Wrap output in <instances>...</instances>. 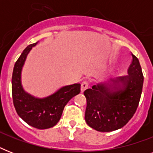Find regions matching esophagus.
Segmentation results:
<instances>
[{
  "mask_svg": "<svg viewBox=\"0 0 153 153\" xmlns=\"http://www.w3.org/2000/svg\"><path fill=\"white\" fill-rule=\"evenodd\" d=\"M89 86V83L87 81H83L81 83V91L82 92H83L86 90V89L88 88Z\"/></svg>",
  "mask_w": 153,
  "mask_h": 153,
  "instance_id": "obj_1",
  "label": "esophagus"
}]
</instances>
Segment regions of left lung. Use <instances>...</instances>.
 <instances>
[{
	"label": "left lung",
	"mask_w": 153,
	"mask_h": 153,
	"mask_svg": "<svg viewBox=\"0 0 153 153\" xmlns=\"http://www.w3.org/2000/svg\"><path fill=\"white\" fill-rule=\"evenodd\" d=\"M128 74L112 80L115 86H93L84 91L86 98L85 120L90 127L99 132H111L122 128L137 111L142 92L144 76L139 60L132 54Z\"/></svg>",
	"instance_id": "obj_1"
}]
</instances>
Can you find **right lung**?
Instances as JSON below:
<instances>
[{
    "label": "right lung",
    "instance_id": "obj_1",
    "mask_svg": "<svg viewBox=\"0 0 153 153\" xmlns=\"http://www.w3.org/2000/svg\"><path fill=\"white\" fill-rule=\"evenodd\" d=\"M37 43L30 44L23 51L13 68L12 94L17 114L29 126L39 129L51 128L59 121L65 105L80 93L79 83L64 86L52 95L39 99L25 92L20 83V73L27 55Z\"/></svg>",
    "mask_w": 153,
    "mask_h": 153
}]
</instances>
